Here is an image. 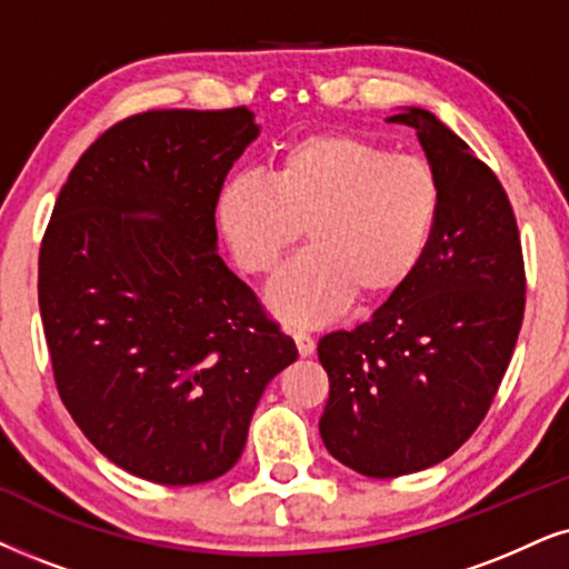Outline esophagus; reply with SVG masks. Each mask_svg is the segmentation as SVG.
Returning <instances> with one entry per match:
<instances>
[{"mask_svg":"<svg viewBox=\"0 0 569 569\" xmlns=\"http://www.w3.org/2000/svg\"><path fill=\"white\" fill-rule=\"evenodd\" d=\"M293 341H297V349H299L301 357L315 355V338L305 333V330H297V333H293Z\"/></svg>","mask_w":569,"mask_h":569,"instance_id":"esophagus-1","label":"esophagus"}]
</instances>
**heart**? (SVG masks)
<instances>
[{
  "instance_id": "heart-1",
  "label": "heart",
  "mask_w": 569,
  "mask_h": 569,
  "mask_svg": "<svg viewBox=\"0 0 569 569\" xmlns=\"http://www.w3.org/2000/svg\"><path fill=\"white\" fill-rule=\"evenodd\" d=\"M441 199L426 157L322 131L291 143L276 178L236 176L220 193L218 222L249 276H268L305 231L309 247L272 278L268 301L286 322L322 326L357 293L383 301L405 289L436 239Z\"/></svg>"
}]
</instances>
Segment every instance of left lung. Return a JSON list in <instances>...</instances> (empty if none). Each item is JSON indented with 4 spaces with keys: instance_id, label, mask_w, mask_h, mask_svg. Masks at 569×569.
I'll list each match as a JSON object with an SVG mask.
<instances>
[{
    "instance_id": "obj_1",
    "label": "left lung",
    "mask_w": 569,
    "mask_h": 569,
    "mask_svg": "<svg viewBox=\"0 0 569 569\" xmlns=\"http://www.w3.org/2000/svg\"><path fill=\"white\" fill-rule=\"evenodd\" d=\"M388 120L415 128L443 199L417 276L368 322L318 343L330 380L322 443L368 478L426 470L476 433L525 315L520 231L496 172L433 112Z\"/></svg>"
}]
</instances>
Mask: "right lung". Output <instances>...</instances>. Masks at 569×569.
Listing matches in <instances>:
<instances>
[{"label": "right lung", "mask_w": 569, "mask_h": 569, "mask_svg": "<svg viewBox=\"0 0 569 569\" xmlns=\"http://www.w3.org/2000/svg\"><path fill=\"white\" fill-rule=\"evenodd\" d=\"M257 133L247 107L131 114L81 154L41 239L62 405L110 462L152 483L226 476L264 386L299 357L214 251L222 183Z\"/></svg>", "instance_id": "1"}]
</instances>
